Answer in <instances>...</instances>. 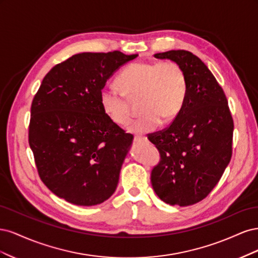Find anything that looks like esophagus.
Segmentation results:
<instances>
[{
	"instance_id": "esophagus-1",
	"label": "esophagus",
	"mask_w": 258,
	"mask_h": 258,
	"mask_svg": "<svg viewBox=\"0 0 258 258\" xmlns=\"http://www.w3.org/2000/svg\"><path fill=\"white\" fill-rule=\"evenodd\" d=\"M134 140H135L136 143H140V142L146 141V138H145V137H141V136H136V137L134 138Z\"/></svg>"
}]
</instances>
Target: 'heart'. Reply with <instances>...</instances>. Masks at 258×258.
<instances>
[{"instance_id":"heart-1","label":"heart","mask_w":258,"mask_h":258,"mask_svg":"<svg viewBox=\"0 0 258 258\" xmlns=\"http://www.w3.org/2000/svg\"><path fill=\"white\" fill-rule=\"evenodd\" d=\"M124 92L106 85L100 91V104L112 122L124 126L131 119L128 98L142 97L144 113L134 120L128 131L145 135L157 129L162 118L173 119L185 103L187 89L186 74L174 61H137L124 68L118 76Z\"/></svg>"}]
</instances>
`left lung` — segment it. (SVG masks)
<instances>
[{"label":"left lung","instance_id":"left-lung-1","mask_svg":"<svg viewBox=\"0 0 258 258\" xmlns=\"http://www.w3.org/2000/svg\"><path fill=\"white\" fill-rule=\"evenodd\" d=\"M182 67L187 96L170 127L148 137L161 160L151 175L156 195L168 205L187 207L205 199L231 158L233 120L214 75L187 50L156 53Z\"/></svg>","mask_w":258,"mask_h":258}]
</instances>
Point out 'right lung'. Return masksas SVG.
Here are the masks:
<instances>
[{
	"instance_id": "add662e5",
	"label": "right lung",
	"mask_w": 258,
	"mask_h": 258,
	"mask_svg": "<svg viewBox=\"0 0 258 258\" xmlns=\"http://www.w3.org/2000/svg\"><path fill=\"white\" fill-rule=\"evenodd\" d=\"M138 54L82 52L46 74L31 106L29 144L38 174L58 196L91 207L110 198L134 137L100 104L107 80Z\"/></svg>"
}]
</instances>
